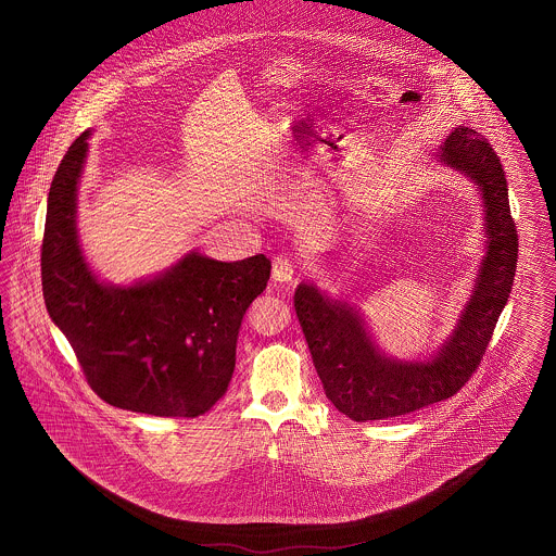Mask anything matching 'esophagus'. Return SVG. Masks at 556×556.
I'll list each match as a JSON object with an SVG mask.
<instances>
[{
  "label": "esophagus",
  "instance_id": "34e87169",
  "mask_svg": "<svg viewBox=\"0 0 556 556\" xmlns=\"http://www.w3.org/2000/svg\"><path fill=\"white\" fill-rule=\"evenodd\" d=\"M298 277V266L288 256L273 258V281L277 283H293Z\"/></svg>",
  "mask_w": 556,
  "mask_h": 556
}]
</instances>
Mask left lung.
Returning a JSON list of instances; mask_svg holds the SVG:
<instances>
[{"mask_svg":"<svg viewBox=\"0 0 556 556\" xmlns=\"http://www.w3.org/2000/svg\"><path fill=\"white\" fill-rule=\"evenodd\" d=\"M440 162L471 177L481 191L488 252L448 342L429 361L402 363L379 352L365 320L345 302L300 283L293 306L325 396L352 421H379L454 396L476 372L513 290L517 229L503 164L476 129L458 127L438 152Z\"/></svg>","mask_w":556,"mask_h":556,"instance_id":"obj_1","label":"left lung"}]
</instances>
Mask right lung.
<instances>
[{
    "label": "right lung",
    "instance_id": "1",
    "mask_svg": "<svg viewBox=\"0 0 556 556\" xmlns=\"http://www.w3.org/2000/svg\"><path fill=\"white\" fill-rule=\"evenodd\" d=\"M85 131L60 162L48 198L41 286L91 390L154 417H200L227 392L241 318L270 277L265 254L220 263L189 252L150 281L102 283L80 252L77 187Z\"/></svg>",
    "mask_w": 556,
    "mask_h": 556
}]
</instances>
